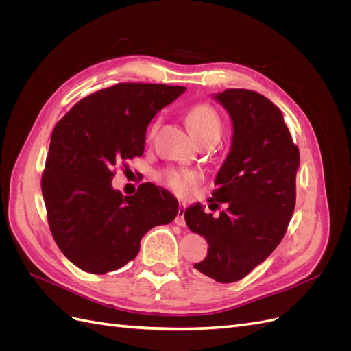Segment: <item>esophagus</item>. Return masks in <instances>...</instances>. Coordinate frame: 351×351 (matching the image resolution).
Returning <instances> with one entry per match:
<instances>
[{
    "label": "esophagus",
    "mask_w": 351,
    "mask_h": 351,
    "mask_svg": "<svg viewBox=\"0 0 351 351\" xmlns=\"http://www.w3.org/2000/svg\"><path fill=\"white\" fill-rule=\"evenodd\" d=\"M184 214H186V204H180L178 205V212L176 217V224L180 227L186 226V219H184Z\"/></svg>",
    "instance_id": "1"
}]
</instances>
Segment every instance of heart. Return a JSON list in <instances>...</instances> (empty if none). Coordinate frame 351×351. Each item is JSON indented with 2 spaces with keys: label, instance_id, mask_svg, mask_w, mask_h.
I'll list each match as a JSON object with an SVG mask.
<instances>
[{
  "label": "heart",
  "instance_id": "1",
  "mask_svg": "<svg viewBox=\"0 0 351 351\" xmlns=\"http://www.w3.org/2000/svg\"><path fill=\"white\" fill-rule=\"evenodd\" d=\"M186 123H187L189 130L192 132V134L197 141L209 136H219L222 130V121H221L219 114L214 107H212V105L206 102L193 105V107L187 111ZM156 129H158V121H155L151 125L149 134L154 136ZM199 178H200L199 174L195 171H178V169H169V171L164 173L162 176L164 183L169 189H173L174 192L180 196H186L190 190L197 184Z\"/></svg>",
  "mask_w": 351,
  "mask_h": 351
}]
</instances>
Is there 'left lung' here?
I'll list each match as a JSON object with an SVG mask.
<instances>
[{"label":"left lung","instance_id":"8db88e82","mask_svg":"<svg viewBox=\"0 0 351 351\" xmlns=\"http://www.w3.org/2000/svg\"><path fill=\"white\" fill-rule=\"evenodd\" d=\"M214 99L232 123L230 152L210 197L227 209L214 218L195 204L186 209L184 219L209 244L206 258L195 268L218 282H234L282 240L295 206L300 154L280 108L263 95L227 89L215 93Z\"/></svg>","mask_w":351,"mask_h":351}]
</instances>
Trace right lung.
I'll return each mask as SVG.
<instances>
[{"instance_id":"add662e5","label":"right lung","mask_w":351,"mask_h":351,"mask_svg":"<svg viewBox=\"0 0 351 351\" xmlns=\"http://www.w3.org/2000/svg\"><path fill=\"white\" fill-rule=\"evenodd\" d=\"M184 86L119 83L79 101L51 136L42 196L57 246L82 271L107 274L136 258L141 240L178 212L173 195L143 183L133 196L111 186L114 168L142 156L147 124Z\"/></svg>"}]
</instances>
